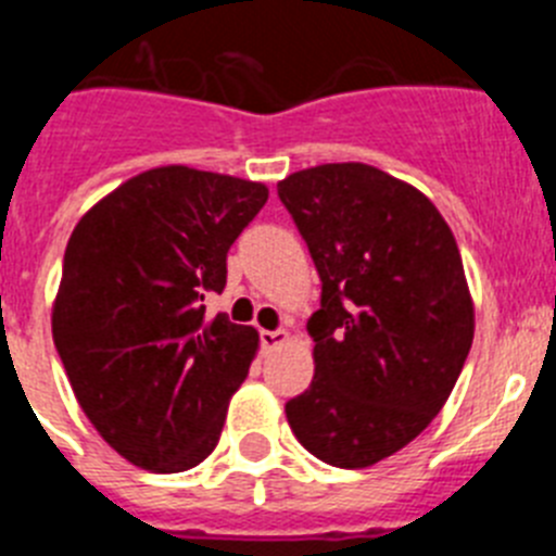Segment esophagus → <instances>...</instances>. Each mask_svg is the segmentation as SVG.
Segmentation results:
<instances>
[{
	"label": "esophagus",
	"mask_w": 556,
	"mask_h": 556,
	"mask_svg": "<svg viewBox=\"0 0 556 556\" xmlns=\"http://www.w3.org/2000/svg\"><path fill=\"white\" fill-rule=\"evenodd\" d=\"M258 339H262L264 351H269V348H278L281 342H287L289 333L287 331H262L258 333Z\"/></svg>",
	"instance_id": "1"
}]
</instances>
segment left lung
Returning <instances> with one entry per match:
<instances>
[{
	"label": "left lung",
	"instance_id": "obj_1",
	"mask_svg": "<svg viewBox=\"0 0 556 556\" xmlns=\"http://www.w3.org/2000/svg\"><path fill=\"white\" fill-rule=\"evenodd\" d=\"M278 198L323 281L314 381L287 401V420L317 459L367 468L434 420L468 358L459 248L429 198L376 166L294 172Z\"/></svg>",
	"mask_w": 556,
	"mask_h": 556
}]
</instances>
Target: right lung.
Instances as JSON below:
<instances>
[{"label":"right lung","instance_id":"right-lung-1","mask_svg":"<svg viewBox=\"0 0 556 556\" xmlns=\"http://www.w3.org/2000/svg\"><path fill=\"white\" fill-rule=\"evenodd\" d=\"M267 186L161 166L141 172L72 230L52 337L88 420L127 462L180 473L217 448L258 333L205 298Z\"/></svg>","mask_w":556,"mask_h":556}]
</instances>
